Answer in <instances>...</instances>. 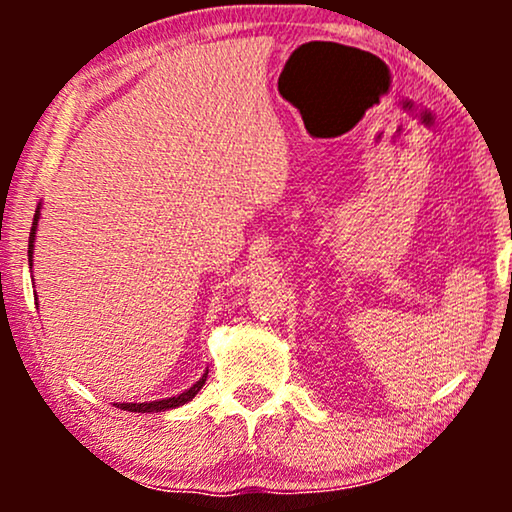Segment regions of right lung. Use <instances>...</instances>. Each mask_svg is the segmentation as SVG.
<instances>
[{"mask_svg":"<svg viewBox=\"0 0 512 512\" xmlns=\"http://www.w3.org/2000/svg\"><path fill=\"white\" fill-rule=\"evenodd\" d=\"M39 209L37 207V214H34V221H32V230H30V247H27V258H30V265H32V254H34V237H37V223H39ZM207 380V370L205 375L200 377L198 382L193 384L191 389H186L184 394L179 396H172V398H163V401H149V403H116V408L121 410H128V412H165V410H172V408H179V405H184L195 398V394L202 389V384Z\"/></svg>","mask_w":512,"mask_h":512,"instance_id":"right-lung-1","label":"right lung"}]
</instances>
